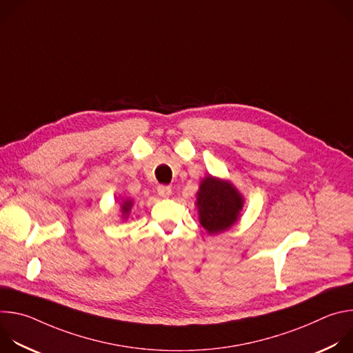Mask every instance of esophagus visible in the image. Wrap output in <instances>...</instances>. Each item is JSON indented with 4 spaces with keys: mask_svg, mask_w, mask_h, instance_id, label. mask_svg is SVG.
Returning <instances> with one entry per match:
<instances>
[{
    "mask_svg": "<svg viewBox=\"0 0 353 353\" xmlns=\"http://www.w3.org/2000/svg\"><path fill=\"white\" fill-rule=\"evenodd\" d=\"M158 194L162 196V198H169L170 194H172V188L169 185H159L158 187Z\"/></svg>",
    "mask_w": 353,
    "mask_h": 353,
    "instance_id": "1",
    "label": "esophagus"
}]
</instances>
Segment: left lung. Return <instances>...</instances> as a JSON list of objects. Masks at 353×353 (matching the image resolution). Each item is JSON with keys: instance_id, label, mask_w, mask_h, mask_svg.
I'll return each mask as SVG.
<instances>
[{"instance_id": "1", "label": "left lung", "mask_w": 353, "mask_h": 353, "mask_svg": "<svg viewBox=\"0 0 353 353\" xmlns=\"http://www.w3.org/2000/svg\"><path fill=\"white\" fill-rule=\"evenodd\" d=\"M195 204L199 223L210 234H218L236 223L244 199L232 183L207 176L201 180Z\"/></svg>"}]
</instances>
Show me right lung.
<instances>
[{
	"label": "right lung",
	"instance_id": "right-lung-1",
	"mask_svg": "<svg viewBox=\"0 0 353 353\" xmlns=\"http://www.w3.org/2000/svg\"><path fill=\"white\" fill-rule=\"evenodd\" d=\"M132 205H134L132 199H128V198H127V199H123V203H121V214H123V218H124V219L130 215Z\"/></svg>",
	"mask_w": 353,
	"mask_h": 353
}]
</instances>
